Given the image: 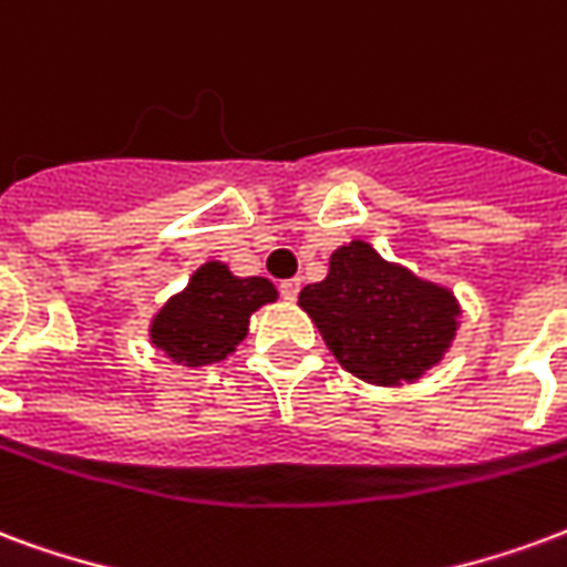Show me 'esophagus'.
I'll list each match as a JSON object with an SVG mask.
<instances>
[{"label": "esophagus", "instance_id": "34e87169", "mask_svg": "<svg viewBox=\"0 0 567 567\" xmlns=\"http://www.w3.org/2000/svg\"><path fill=\"white\" fill-rule=\"evenodd\" d=\"M299 289H301V280L299 278H292V280H284L280 284V296L287 301H296L299 299Z\"/></svg>", "mask_w": 567, "mask_h": 567}]
</instances>
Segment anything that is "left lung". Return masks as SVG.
Listing matches in <instances>:
<instances>
[{
    "label": "left lung",
    "instance_id": "1",
    "mask_svg": "<svg viewBox=\"0 0 567 567\" xmlns=\"http://www.w3.org/2000/svg\"><path fill=\"white\" fill-rule=\"evenodd\" d=\"M332 357L350 374L378 383H414L447 353L456 334L453 292L392 266L365 241L338 247L329 275L299 292Z\"/></svg>",
    "mask_w": 567,
    "mask_h": 567
}]
</instances>
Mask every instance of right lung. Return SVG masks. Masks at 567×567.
Masks as SVG:
<instances>
[{"mask_svg":"<svg viewBox=\"0 0 567 567\" xmlns=\"http://www.w3.org/2000/svg\"><path fill=\"white\" fill-rule=\"evenodd\" d=\"M278 299L266 278H235L223 262H205L189 287L153 317V344L184 365L220 362L241 344L256 308Z\"/></svg>","mask_w":567,"mask_h":567,"instance_id":"1","label":"right lung"}]
</instances>
